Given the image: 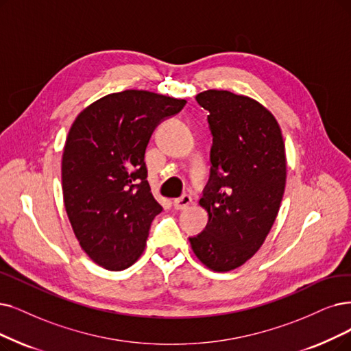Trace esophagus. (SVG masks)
Returning <instances> with one entry per match:
<instances>
[{
    "label": "esophagus",
    "instance_id": "34e87169",
    "mask_svg": "<svg viewBox=\"0 0 351 351\" xmlns=\"http://www.w3.org/2000/svg\"><path fill=\"white\" fill-rule=\"evenodd\" d=\"M190 203H191V197L189 194H183L181 197L173 200V206L176 210H186Z\"/></svg>",
    "mask_w": 351,
    "mask_h": 351
}]
</instances>
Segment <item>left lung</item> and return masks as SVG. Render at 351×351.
<instances>
[{
  "instance_id": "left-lung-1",
  "label": "left lung",
  "mask_w": 351,
  "mask_h": 351,
  "mask_svg": "<svg viewBox=\"0 0 351 351\" xmlns=\"http://www.w3.org/2000/svg\"><path fill=\"white\" fill-rule=\"evenodd\" d=\"M195 101L208 112L213 144L200 199L208 221L189 241L207 268L228 272L255 255L276 219L285 190V145L274 115L247 96L208 89Z\"/></svg>"
}]
</instances>
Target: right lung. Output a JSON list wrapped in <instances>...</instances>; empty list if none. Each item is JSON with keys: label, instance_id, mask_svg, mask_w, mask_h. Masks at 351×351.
I'll list each match as a JSON object with an SVG mask.
<instances>
[{"label": "right lung", "instance_id": "obj_1", "mask_svg": "<svg viewBox=\"0 0 351 351\" xmlns=\"http://www.w3.org/2000/svg\"><path fill=\"white\" fill-rule=\"evenodd\" d=\"M184 105L147 90L110 93L80 112L69 131L64 207L82 249L106 269L128 268L145 249L162 210L147 180L145 149L154 130Z\"/></svg>", "mask_w": 351, "mask_h": 351}]
</instances>
